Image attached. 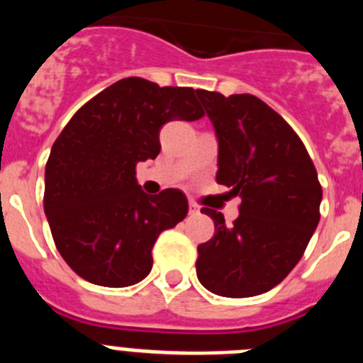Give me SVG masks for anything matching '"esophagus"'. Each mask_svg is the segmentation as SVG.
<instances>
[{
	"label": "esophagus",
	"mask_w": 363,
	"mask_h": 363,
	"mask_svg": "<svg viewBox=\"0 0 363 363\" xmlns=\"http://www.w3.org/2000/svg\"><path fill=\"white\" fill-rule=\"evenodd\" d=\"M189 213H191V214H198V213H200V207H198V205L194 203V201H189Z\"/></svg>",
	"instance_id": "obj_1"
}]
</instances>
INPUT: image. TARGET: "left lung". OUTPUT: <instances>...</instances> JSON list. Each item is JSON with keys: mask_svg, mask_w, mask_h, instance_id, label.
<instances>
[{"mask_svg": "<svg viewBox=\"0 0 363 363\" xmlns=\"http://www.w3.org/2000/svg\"><path fill=\"white\" fill-rule=\"evenodd\" d=\"M218 140L216 182L240 194V216L198 245L196 274L211 293L247 298L280 284L303 256L320 221L322 187L298 134L251 94L196 91Z\"/></svg>", "mask_w": 363, "mask_h": 363, "instance_id": "left-lung-1", "label": "left lung"}]
</instances>
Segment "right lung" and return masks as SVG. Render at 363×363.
Returning a JSON list of instances; mask_svg holds the SVG:
<instances>
[{
    "instance_id": "1",
    "label": "right lung",
    "mask_w": 363,
    "mask_h": 363,
    "mask_svg": "<svg viewBox=\"0 0 363 363\" xmlns=\"http://www.w3.org/2000/svg\"><path fill=\"white\" fill-rule=\"evenodd\" d=\"M203 116L194 89L125 78L86 101L45 167L43 207L57 251L83 280L129 287L152 269L160 233L187 216L178 189L149 196L136 165L160 154L167 121Z\"/></svg>"
}]
</instances>
